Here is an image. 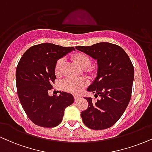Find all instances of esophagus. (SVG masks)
Here are the masks:
<instances>
[{
  "label": "esophagus",
  "mask_w": 152,
  "mask_h": 152,
  "mask_svg": "<svg viewBox=\"0 0 152 152\" xmlns=\"http://www.w3.org/2000/svg\"><path fill=\"white\" fill-rule=\"evenodd\" d=\"M80 98H81V97L80 96H74V100H75V101H78V100L80 99Z\"/></svg>",
  "instance_id": "34e87169"
}]
</instances>
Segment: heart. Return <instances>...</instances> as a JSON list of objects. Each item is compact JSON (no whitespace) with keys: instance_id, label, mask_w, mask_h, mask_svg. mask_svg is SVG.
<instances>
[{"instance_id":"heart-1","label":"heart","mask_w":152,"mask_h":152,"mask_svg":"<svg viewBox=\"0 0 152 152\" xmlns=\"http://www.w3.org/2000/svg\"><path fill=\"white\" fill-rule=\"evenodd\" d=\"M73 58L80 67L83 69L90 66L91 61V58L87 54L84 53H76L73 56ZM65 63V58L61 57L56 61L54 66V71L56 76H60L61 74L62 69ZM88 83V80L86 78H67L63 80L61 83V86L63 90L72 94H79L86 86Z\"/></svg>"}]
</instances>
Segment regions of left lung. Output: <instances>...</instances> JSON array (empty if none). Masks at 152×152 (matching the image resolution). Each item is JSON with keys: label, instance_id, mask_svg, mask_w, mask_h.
<instances>
[{"label": "left lung", "instance_id": "obj_1", "mask_svg": "<svg viewBox=\"0 0 152 152\" xmlns=\"http://www.w3.org/2000/svg\"><path fill=\"white\" fill-rule=\"evenodd\" d=\"M76 49L97 60V76L87 91L101 98L95 103L91 98H85L88 106L81 113L82 120L90 129L109 128L121 118L130 100L134 74L132 63L122 47L112 43Z\"/></svg>", "mask_w": 152, "mask_h": 152}]
</instances>
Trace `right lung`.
Instances as JSON below:
<instances>
[{
  "label": "right lung",
  "instance_id": "obj_1",
  "mask_svg": "<svg viewBox=\"0 0 152 152\" xmlns=\"http://www.w3.org/2000/svg\"><path fill=\"white\" fill-rule=\"evenodd\" d=\"M42 43L31 47L23 54L16 69L17 93L29 119L42 127H54L62 121L64 110L74 103L73 96L59 91V96H48L56 79L54 66L58 58L74 50Z\"/></svg>",
  "mask_w": 152,
  "mask_h": 152
}]
</instances>
